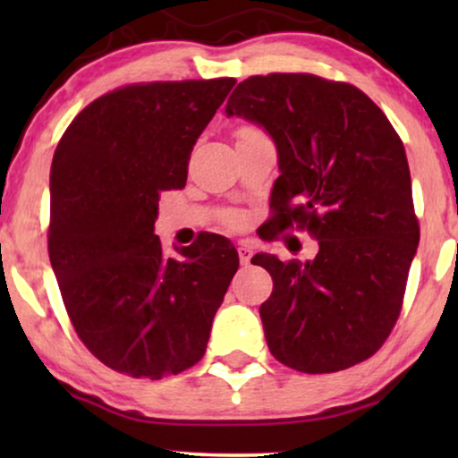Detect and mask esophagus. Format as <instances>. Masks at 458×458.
<instances>
[{
    "instance_id": "34e87169",
    "label": "esophagus",
    "mask_w": 458,
    "mask_h": 458,
    "mask_svg": "<svg viewBox=\"0 0 458 458\" xmlns=\"http://www.w3.org/2000/svg\"><path fill=\"white\" fill-rule=\"evenodd\" d=\"M237 254H240L242 265H250V259H252L254 248H252V246H248V243H242V246L237 248Z\"/></svg>"
}]
</instances>
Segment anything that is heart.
<instances>
[{"label":"heart","instance_id":"b5f03b06","mask_svg":"<svg viewBox=\"0 0 458 458\" xmlns=\"http://www.w3.org/2000/svg\"><path fill=\"white\" fill-rule=\"evenodd\" d=\"M243 131H252V129H242V131H240V133H243Z\"/></svg>","mask_w":458,"mask_h":458}]
</instances>
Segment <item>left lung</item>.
I'll list each match as a JSON object with an SVG mask.
<instances>
[{
	"label": "left lung",
	"instance_id": "1",
	"mask_svg": "<svg viewBox=\"0 0 458 458\" xmlns=\"http://www.w3.org/2000/svg\"><path fill=\"white\" fill-rule=\"evenodd\" d=\"M225 114L259 124L277 148L273 227H306L318 242L312 260L252 259L273 277L260 306L268 350L302 373L367 360L396 323L419 246L398 133L360 89L315 74L250 77Z\"/></svg>",
	"mask_w": 458,
	"mask_h": 458
}]
</instances>
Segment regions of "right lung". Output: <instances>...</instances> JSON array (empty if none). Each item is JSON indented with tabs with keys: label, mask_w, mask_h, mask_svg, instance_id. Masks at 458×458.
<instances>
[{
	"label": "right lung",
	"mask_w": 458,
	"mask_h": 458,
	"mask_svg": "<svg viewBox=\"0 0 458 458\" xmlns=\"http://www.w3.org/2000/svg\"><path fill=\"white\" fill-rule=\"evenodd\" d=\"M235 79L129 85L91 102L55 148L47 250L89 352L131 377L196 365L240 267L227 237L168 256L154 233L160 191L185 187L198 137Z\"/></svg>",
	"instance_id": "add662e5"
}]
</instances>
